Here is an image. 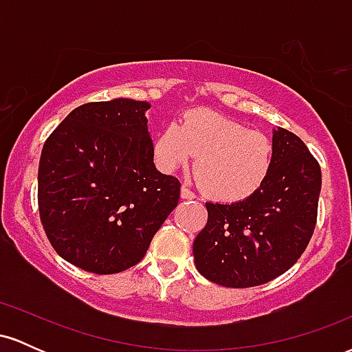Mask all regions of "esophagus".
I'll list each match as a JSON object with an SVG mask.
<instances>
[{
    "instance_id": "esophagus-1",
    "label": "esophagus",
    "mask_w": 352,
    "mask_h": 352,
    "mask_svg": "<svg viewBox=\"0 0 352 352\" xmlns=\"http://www.w3.org/2000/svg\"><path fill=\"white\" fill-rule=\"evenodd\" d=\"M180 195H182V199H184V200H192V199H195V193H193L192 190H190V188L187 187V185H184V187H182Z\"/></svg>"
}]
</instances>
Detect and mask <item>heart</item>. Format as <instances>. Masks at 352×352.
Masks as SVG:
<instances>
[{"instance_id": "heart-1", "label": "heart", "mask_w": 352, "mask_h": 352, "mask_svg": "<svg viewBox=\"0 0 352 352\" xmlns=\"http://www.w3.org/2000/svg\"><path fill=\"white\" fill-rule=\"evenodd\" d=\"M199 187L223 204H238L260 192L273 167V144L261 132L212 111H193L165 125L153 142V162L165 173L193 157Z\"/></svg>"}]
</instances>
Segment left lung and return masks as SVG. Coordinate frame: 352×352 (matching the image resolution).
I'll return each mask as SVG.
<instances>
[{
  "instance_id": "8db88e82",
  "label": "left lung",
  "mask_w": 352,
  "mask_h": 352,
  "mask_svg": "<svg viewBox=\"0 0 352 352\" xmlns=\"http://www.w3.org/2000/svg\"><path fill=\"white\" fill-rule=\"evenodd\" d=\"M321 168L293 132L273 131V167L260 192L238 204H205L208 220L193 241L201 276L252 288L288 272L308 246L318 218Z\"/></svg>"
}]
</instances>
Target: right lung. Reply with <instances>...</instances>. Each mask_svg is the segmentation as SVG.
Masks as SVG:
<instances>
[{"instance_id": "right-lung-1", "label": "right lung", "mask_w": 352, "mask_h": 352, "mask_svg": "<svg viewBox=\"0 0 352 352\" xmlns=\"http://www.w3.org/2000/svg\"><path fill=\"white\" fill-rule=\"evenodd\" d=\"M112 99L76 107L44 142L39 217L60 258L96 274L139 263L180 199V182L153 165L145 111Z\"/></svg>"}]
</instances>
